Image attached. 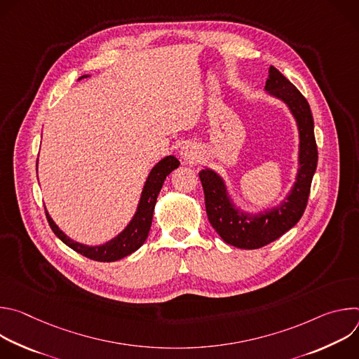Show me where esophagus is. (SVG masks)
I'll return each mask as SVG.
<instances>
[{
	"label": "esophagus",
	"instance_id": "34e87169",
	"mask_svg": "<svg viewBox=\"0 0 359 359\" xmlns=\"http://www.w3.org/2000/svg\"><path fill=\"white\" fill-rule=\"evenodd\" d=\"M180 156L184 162L187 163H194L198 158V149L196 144L193 143H186L182 149H180Z\"/></svg>",
	"mask_w": 359,
	"mask_h": 359
}]
</instances>
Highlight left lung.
Masks as SVG:
<instances>
[{"label":"left lung","instance_id":"1","mask_svg":"<svg viewBox=\"0 0 359 359\" xmlns=\"http://www.w3.org/2000/svg\"><path fill=\"white\" fill-rule=\"evenodd\" d=\"M266 90L285 102L297 119L299 130V170L287 200L264 215L248 216L233 208L223 180L213 170L206 169L198 173L210 224L227 244L245 250L273 243L298 223L309 203L318 162L314 119L309 102L274 67H270Z\"/></svg>","mask_w":359,"mask_h":359}]
</instances>
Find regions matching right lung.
Returning a JSON list of instances; mask_svg holds the SVG:
<instances>
[{"label":"right lung","instance_id":"right-lung-1","mask_svg":"<svg viewBox=\"0 0 359 359\" xmlns=\"http://www.w3.org/2000/svg\"><path fill=\"white\" fill-rule=\"evenodd\" d=\"M82 78H85V76H82ZM179 165H180V162L175 156H168L151 169V172L144 183L142 197L139 201V208H137V212H136L133 220L128 224V227L118 237L105 243L104 245L89 247V245H83V244H79V243L71 240L58 229V226L53 222V219L49 217L48 212L45 210L46 220H48L50 229H53V231L55 233V236L62 243H65L68 247H71L76 252L85 255V257L95 260V262H104V263L121 260V259L126 257V255L132 254L133 251H136L147 238V234H149V230L151 226V219H153V209H155L158 194L163 186L166 176L170 175L175 169H177Z\"/></svg>","mask_w":359,"mask_h":359}]
</instances>
